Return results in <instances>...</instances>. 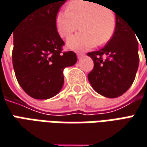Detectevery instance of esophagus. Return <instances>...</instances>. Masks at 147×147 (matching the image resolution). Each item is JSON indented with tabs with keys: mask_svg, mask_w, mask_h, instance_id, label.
I'll return each mask as SVG.
<instances>
[{
	"mask_svg": "<svg viewBox=\"0 0 147 147\" xmlns=\"http://www.w3.org/2000/svg\"><path fill=\"white\" fill-rule=\"evenodd\" d=\"M84 53H77V57H78V58H81V57H84Z\"/></svg>",
	"mask_w": 147,
	"mask_h": 147,
	"instance_id": "1",
	"label": "esophagus"
}]
</instances>
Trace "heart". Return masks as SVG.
Returning <instances> with one entry per match:
<instances>
[{"label":"heart","mask_w":147,"mask_h":147,"mask_svg":"<svg viewBox=\"0 0 147 147\" xmlns=\"http://www.w3.org/2000/svg\"><path fill=\"white\" fill-rule=\"evenodd\" d=\"M59 34L67 38L77 30L79 34L67 40V46L76 51L103 45L109 41L116 29V15L111 8L91 0H73L67 10H60L56 17Z\"/></svg>","instance_id":"b5f03b06"}]
</instances>
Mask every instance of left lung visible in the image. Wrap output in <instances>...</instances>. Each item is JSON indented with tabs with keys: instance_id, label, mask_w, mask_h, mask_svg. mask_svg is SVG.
Masks as SVG:
<instances>
[{
	"instance_id": "8db88e82",
	"label": "left lung",
	"mask_w": 147,
	"mask_h": 147,
	"mask_svg": "<svg viewBox=\"0 0 147 147\" xmlns=\"http://www.w3.org/2000/svg\"><path fill=\"white\" fill-rule=\"evenodd\" d=\"M114 13L116 29L111 39L99 51L87 53L94 61L88 80L96 92L108 98L118 97L130 88L139 65L137 34L126 19Z\"/></svg>"
}]
</instances>
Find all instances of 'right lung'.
Listing matches in <instances>:
<instances>
[{
  "mask_svg": "<svg viewBox=\"0 0 147 147\" xmlns=\"http://www.w3.org/2000/svg\"><path fill=\"white\" fill-rule=\"evenodd\" d=\"M44 1L24 16L13 33L16 79L36 99H49L59 92L64 83L63 69L77 61L74 52H62L65 42L57 30L56 17L67 0Z\"/></svg>",
  "mask_w": 147,
  "mask_h": 147,
  "instance_id": "1",
  "label": "right lung"
}]
</instances>
